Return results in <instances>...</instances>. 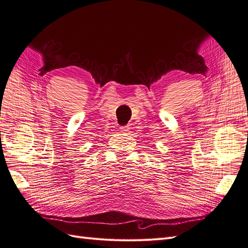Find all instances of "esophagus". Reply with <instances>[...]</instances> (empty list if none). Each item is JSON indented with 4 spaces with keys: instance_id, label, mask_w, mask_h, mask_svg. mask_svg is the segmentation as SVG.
Listing matches in <instances>:
<instances>
[{
    "instance_id": "1",
    "label": "esophagus",
    "mask_w": 248,
    "mask_h": 248,
    "mask_svg": "<svg viewBox=\"0 0 248 248\" xmlns=\"http://www.w3.org/2000/svg\"><path fill=\"white\" fill-rule=\"evenodd\" d=\"M120 129H121V131H123V132H127L130 129V127H129V125H125V126L120 127Z\"/></svg>"
}]
</instances>
